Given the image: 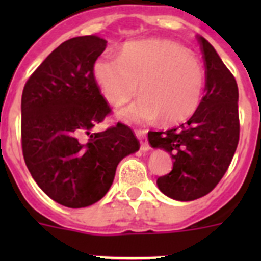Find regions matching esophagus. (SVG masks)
I'll return each mask as SVG.
<instances>
[{"mask_svg":"<svg viewBox=\"0 0 261 261\" xmlns=\"http://www.w3.org/2000/svg\"><path fill=\"white\" fill-rule=\"evenodd\" d=\"M147 130L145 129H136V135L137 137L140 138V141H141V150L142 151H147L149 150V144H147V137H146Z\"/></svg>","mask_w":261,"mask_h":261,"instance_id":"obj_1","label":"esophagus"}]
</instances>
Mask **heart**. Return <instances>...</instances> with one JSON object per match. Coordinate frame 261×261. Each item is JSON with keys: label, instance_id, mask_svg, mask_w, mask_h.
Instances as JSON below:
<instances>
[{"label": "heart", "instance_id": "1", "mask_svg": "<svg viewBox=\"0 0 261 261\" xmlns=\"http://www.w3.org/2000/svg\"><path fill=\"white\" fill-rule=\"evenodd\" d=\"M94 77L112 106H121L137 93L141 98L121 114L133 121L161 117L177 124L195 114L205 87L201 62L181 45L168 40L129 43L121 56L103 53L94 64Z\"/></svg>", "mask_w": 261, "mask_h": 261}]
</instances>
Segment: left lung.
<instances>
[{
	"instance_id": "left-lung-1",
	"label": "left lung",
	"mask_w": 261,
	"mask_h": 261,
	"mask_svg": "<svg viewBox=\"0 0 261 261\" xmlns=\"http://www.w3.org/2000/svg\"><path fill=\"white\" fill-rule=\"evenodd\" d=\"M205 62V95L187 123L149 132V142L174 159L170 174L156 184L166 196L192 201L208 195L227 171L239 142L238 85L231 71L202 36H197Z\"/></svg>"
}]
</instances>
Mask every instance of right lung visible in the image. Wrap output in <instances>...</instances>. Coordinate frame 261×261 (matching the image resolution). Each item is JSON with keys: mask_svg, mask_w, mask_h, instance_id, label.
Wrapping results in <instances>:
<instances>
[{"mask_svg": "<svg viewBox=\"0 0 261 261\" xmlns=\"http://www.w3.org/2000/svg\"><path fill=\"white\" fill-rule=\"evenodd\" d=\"M106 45L95 35L64 41L30 75L22 93L24 162L43 192L68 208L99 201L120 161L140 149L123 123L91 133L112 111L94 77Z\"/></svg>", "mask_w": 261, "mask_h": 261, "instance_id": "1", "label": "right lung"}]
</instances>
